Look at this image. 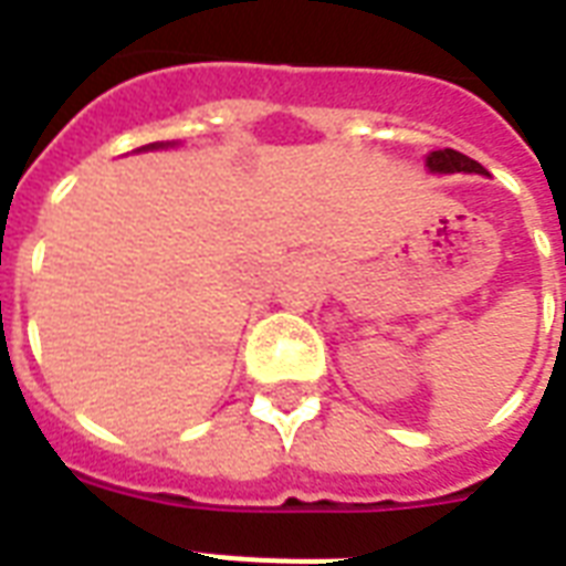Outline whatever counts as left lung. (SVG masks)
I'll return each instance as SVG.
<instances>
[{
	"label": "left lung",
	"mask_w": 566,
	"mask_h": 566,
	"mask_svg": "<svg viewBox=\"0 0 566 566\" xmlns=\"http://www.w3.org/2000/svg\"><path fill=\"white\" fill-rule=\"evenodd\" d=\"M426 167L431 172H484V167L455 149H438L426 158Z\"/></svg>",
	"instance_id": "1"
}]
</instances>
